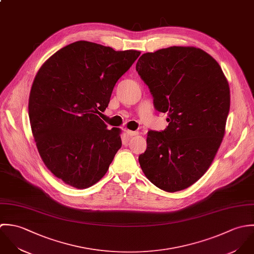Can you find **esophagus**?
<instances>
[{
	"label": "esophagus",
	"instance_id": "34e87169",
	"mask_svg": "<svg viewBox=\"0 0 254 254\" xmlns=\"http://www.w3.org/2000/svg\"><path fill=\"white\" fill-rule=\"evenodd\" d=\"M126 132L128 136H135V135H138V133H139L137 130H128V129Z\"/></svg>",
	"mask_w": 254,
	"mask_h": 254
}]
</instances>
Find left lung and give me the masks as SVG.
<instances>
[{
	"instance_id": "obj_1",
	"label": "left lung",
	"mask_w": 254,
	"mask_h": 254,
	"mask_svg": "<svg viewBox=\"0 0 254 254\" xmlns=\"http://www.w3.org/2000/svg\"><path fill=\"white\" fill-rule=\"evenodd\" d=\"M136 71L168 127L149 130L138 161L157 188L175 192L197 182L210 167L225 133L230 87L219 64L194 47L145 53Z\"/></svg>"
}]
</instances>
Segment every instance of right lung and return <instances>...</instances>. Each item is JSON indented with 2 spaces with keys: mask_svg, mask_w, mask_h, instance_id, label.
I'll list each match as a JSON object with an SVG mask.
<instances>
[{
  "mask_svg": "<svg viewBox=\"0 0 254 254\" xmlns=\"http://www.w3.org/2000/svg\"><path fill=\"white\" fill-rule=\"evenodd\" d=\"M139 55L76 41L38 70L28 104L31 129L44 164L66 185L81 190L96 184L122 147L120 129H107L98 114Z\"/></svg>",
  "mask_w": 254,
  "mask_h": 254,
  "instance_id": "add662e5",
  "label": "right lung"
}]
</instances>
